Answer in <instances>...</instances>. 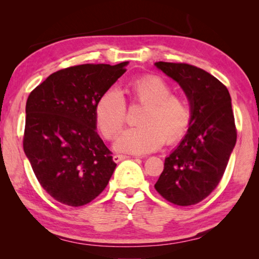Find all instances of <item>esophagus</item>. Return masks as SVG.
<instances>
[{
  "instance_id": "34e87169",
  "label": "esophagus",
  "mask_w": 259,
  "mask_h": 259,
  "mask_svg": "<svg viewBox=\"0 0 259 259\" xmlns=\"http://www.w3.org/2000/svg\"><path fill=\"white\" fill-rule=\"evenodd\" d=\"M130 156H128V155H122V154H116V155H114L113 156V160H114V162H120V161H122V160H125V159H129Z\"/></svg>"
}]
</instances>
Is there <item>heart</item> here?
Instances as JSON below:
<instances>
[{
  "mask_svg": "<svg viewBox=\"0 0 259 259\" xmlns=\"http://www.w3.org/2000/svg\"><path fill=\"white\" fill-rule=\"evenodd\" d=\"M133 99L146 105L142 125L124 130L116 138L115 150L129 154H147L163 145L165 137L175 140L187 130L192 119L188 100L171 94V87L159 76H144L130 83ZM126 119V102L117 87L108 88L96 105V122L105 138L112 139Z\"/></svg>",
  "mask_w": 259,
  "mask_h": 259,
  "instance_id": "1",
  "label": "heart"
}]
</instances>
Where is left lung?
Returning a JSON list of instances; mask_svg holds the SVG:
<instances>
[{
  "label": "left lung",
  "mask_w": 259,
  "mask_h": 259,
  "mask_svg": "<svg viewBox=\"0 0 259 259\" xmlns=\"http://www.w3.org/2000/svg\"><path fill=\"white\" fill-rule=\"evenodd\" d=\"M155 66L182 87L192 119L185 137L165 157L154 187L174 204H196L217 187L235 146L231 96L221 81L193 65L157 61Z\"/></svg>",
  "instance_id": "left-lung-1"
}]
</instances>
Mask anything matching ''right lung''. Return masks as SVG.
<instances>
[{"label":"right lung","mask_w":259,"mask_h":259,"mask_svg":"<svg viewBox=\"0 0 259 259\" xmlns=\"http://www.w3.org/2000/svg\"><path fill=\"white\" fill-rule=\"evenodd\" d=\"M126 65L60 69L28 96L24 152L38 183L60 203L81 207L91 202L115 170L112 152L96 133V105Z\"/></svg>","instance_id":"right-lung-1"}]
</instances>
